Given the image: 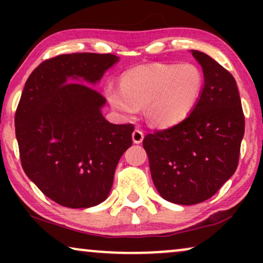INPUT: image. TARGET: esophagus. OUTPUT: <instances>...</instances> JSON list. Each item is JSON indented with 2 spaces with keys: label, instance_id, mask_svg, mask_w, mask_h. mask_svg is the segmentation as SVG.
<instances>
[{
  "label": "esophagus",
  "instance_id": "34e87169",
  "mask_svg": "<svg viewBox=\"0 0 263 263\" xmlns=\"http://www.w3.org/2000/svg\"><path fill=\"white\" fill-rule=\"evenodd\" d=\"M143 133L142 130H140V129H135L134 132H133V141L134 143H141L142 140H143Z\"/></svg>",
  "mask_w": 263,
  "mask_h": 263
}]
</instances>
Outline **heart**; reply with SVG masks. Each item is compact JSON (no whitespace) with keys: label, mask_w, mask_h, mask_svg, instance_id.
Wrapping results in <instances>:
<instances>
[{"label":"heart","mask_w":263,"mask_h":263,"mask_svg":"<svg viewBox=\"0 0 263 263\" xmlns=\"http://www.w3.org/2000/svg\"><path fill=\"white\" fill-rule=\"evenodd\" d=\"M203 84L202 70L195 63H149L125 70L120 88L110 86L105 96L111 106L124 116L145 107L148 123L168 128L192 114Z\"/></svg>","instance_id":"obj_1"}]
</instances>
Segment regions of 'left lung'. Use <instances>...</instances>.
Masks as SVG:
<instances>
[{"label": "left lung", "mask_w": 263, "mask_h": 263, "mask_svg": "<svg viewBox=\"0 0 263 263\" xmlns=\"http://www.w3.org/2000/svg\"><path fill=\"white\" fill-rule=\"evenodd\" d=\"M204 85L192 114L181 123L149 133L143 148L161 197L177 204L203 202L238 166L244 114L231 73L206 53L192 50Z\"/></svg>", "instance_id": "1"}]
</instances>
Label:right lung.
<instances>
[{"instance_id": "1", "label": "right lung", "mask_w": 263, "mask_h": 263, "mask_svg": "<svg viewBox=\"0 0 263 263\" xmlns=\"http://www.w3.org/2000/svg\"><path fill=\"white\" fill-rule=\"evenodd\" d=\"M117 61L112 53L52 57L32 71L21 93L15 112L21 165L61 206L103 202L122 154L133 145L134 125L107 122L100 111L105 98L89 86Z\"/></svg>"}]
</instances>
